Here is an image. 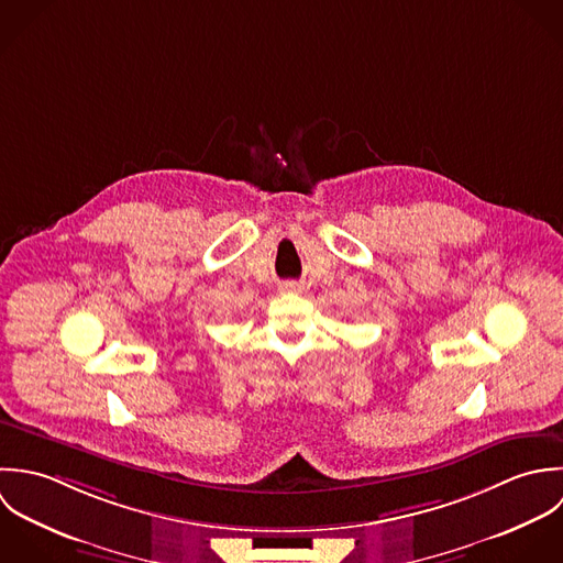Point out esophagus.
<instances>
[{
  "mask_svg": "<svg viewBox=\"0 0 563 563\" xmlns=\"http://www.w3.org/2000/svg\"><path fill=\"white\" fill-rule=\"evenodd\" d=\"M283 289L285 291H302V285L300 283H283Z\"/></svg>",
  "mask_w": 563,
  "mask_h": 563,
  "instance_id": "obj_1",
  "label": "esophagus"
}]
</instances>
